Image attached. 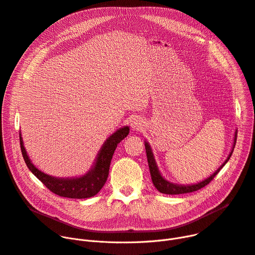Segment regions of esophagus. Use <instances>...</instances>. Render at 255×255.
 Segmentation results:
<instances>
[{"label":"esophagus","instance_id":"obj_1","mask_svg":"<svg viewBox=\"0 0 255 255\" xmlns=\"http://www.w3.org/2000/svg\"><path fill=\"white\" fill-rule=\"evenodd\" d=\"M143 127H144L143 122L140 118H134L133 121H131V123H130V128L132 130H140L143 128Z\"/></svg>","mask_w":255,"mask_h":255}]
</instances>
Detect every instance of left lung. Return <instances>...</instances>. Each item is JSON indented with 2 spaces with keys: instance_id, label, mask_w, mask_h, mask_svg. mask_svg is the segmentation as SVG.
Listing matches in <instances>:
<instances>
[{
  "instance_id": "1",
  "label": "left lung",
  "mask_w": 255,
  "mask_h": 255,
  "mask_svg": "<svg viewBox=\"0 0 255 255\" xmlns=\"http://www.w3.org/2000/svg\"><path fill=\"white\" fill-rule=\"evenodd\" d=\"M236 141H237V130L235 131V137H234V142H233V147H232V150L228 156V158L226 159L221 166L211 175L209 176L208 178L204 179L203 181L198 182V183H194V184H177V183H172L170 181H168L166 178L162 177L158 167L156 164L155 158H154V154L152 152V149L151 146L149 145V143L147 141H145V149H146V154H147V160H148V166H149V170H150V175H151V179H152V182L155 186V188L161 192V193H166V194H181V193H187V192H192V191H197L203 187H205L207 184L210 183L213 178L219 173V171L224 167V164H226L229 159L231 158L233 151H234V148L236 145Z\"/></svg>"
}]
</instances>
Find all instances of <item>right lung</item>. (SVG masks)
<instances>
[{"instance_id": "add662e5", "label": "right lung", "mask_w": 255, "mask_h": 255, "mask_svg": "<svg viewBox=\"0 0 255 255\" xmlns=\"http://www.w3.org/2000/svg\"><path fill=\"white\" fill-rule=\"evenodd\" d=\"M128 127L121 128L114 131L102 145L91 170L82 176L72 178L50 176L37 169L26 153L21 133H19V141L21 153L26 167L50 191L64 198L87 199L96 196L106 183L113 153L118 143H121L128 136Z\"/></svg>"}]
</instances>
